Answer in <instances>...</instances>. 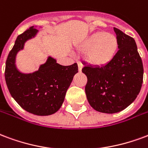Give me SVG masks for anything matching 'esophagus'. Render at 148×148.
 I'll return each mask as SVG.
<instances>
[{"instance_id": "1", "label": "esophagus", "mask_w": 148, "mask_h": 148, "mask_svg": "<svg viewBox=\"0 0 148 148\" xmlns=\"http://www.w3.org/2000/svg\"><path fill=\"white\" fill-rule=\"evenodd\" d=\"M77 66H78V71H82V63L78 61V62H77Z\"/></svg>"}]
</instances>
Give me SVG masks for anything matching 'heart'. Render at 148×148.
Instances as JSON below:
<instances>
[{
    "instance_id": "heart-1",
    "label": "heart",
    "mask_w": 148,
    "mask_h": 148,
    "mask_svg": "<svg viewBox=\"0 0 148 148\" xmlns=\"http://www.w3.org/2000/svg\"><path fill=\"white\" fill-rule=\"evenodd\" d=\"M81 49L87 52V60L91 64L103 66L115 57L119 49V40L115 35L99 31L88 37L83 42Z\"/></svg>"
}]
</instances>
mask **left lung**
<instances>
[{
  "mask_svg": "<svg viewBox=\"0 0 148 148\" xmlns=\"http://www.w3.org/2000/svg\"><path fill=\"white\" fill-rule=\"evenodd\" d=\"M119 50L114 60L103 66H86L85 94L91 107L102 113H118L135 100L143 83L144 66L135 40L114 28Z\"/></svg>",
  "mask_w": 148,
  "mask_h": 148,
  "instance_id": "1",
  "label": "left lung"
}]
</instances>
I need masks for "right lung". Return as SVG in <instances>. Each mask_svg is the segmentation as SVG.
Here are the masks:
<instances>
[{"instance_id": "right-lung-1", "label": "right lung", "mask_w": 148, "mask_h": 148, "mask_svg": "<svg viewBox=\"0 0 148 148\" xmlns=\"http://www.w3.org/2000/svg\"><path fill=\"white\" fill-rule=\"evenodd\" d=\"M37 32V28L31 27L17 37L8 56L4 77L10 94L23 109L36 115H50L61 108L78 67L76 63L60 65L53 58L49 57L38 71L32 74L20 73L15 64L16 54Z\"/></svg>"}]
</instances>
